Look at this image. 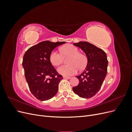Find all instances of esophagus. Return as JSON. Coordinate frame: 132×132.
Returning a JSON list of instances; mask_svg holds the SVG:
<instances>
[{
    "instance_id": "34e87169",
    "label": "esophagus",
    "mask_w": 132,
    "mask_h": 132,
    "mask_svg": "<svg viewBox=\"0 0 132 132\" xmlns=\"http://www.w3.org/2000/svg\"><path fill=\"white\" fill-rule=\"evenodd\" d=\"M63 78L64 79H70L71 78V77H66V76H64L63 77Z\"/></svg>"
}]
</instances>
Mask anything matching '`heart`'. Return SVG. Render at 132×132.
<instances>
[{
    "label": "heart",
    "instance_id": "heart-1",
    "mask_svg": "<svg viewBox=\"0 0 132 132\" xmlns=\"http://www.w3.org/2000/svg\"><path fill=\"white\" fill-rule=\"evenodd\" d=\"M61 52L64 55H70L69 65L59 67L58 72L64 76H70L78 72L79 69L84 68L87 63V59L84 55L79 53V50L71 45H67L61 48ZM63 57L58 51L53 50L50 55V61L54 66H59L63 62Z\"/></svg>",
    "mask_w": 132,
    "mask_h": 132
}]
</instances>
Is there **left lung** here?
<instances>
[{
  "mask_svg": "<svg viewBox=\"0 0 132 132\" xmlns=\"http://www.w3.org/2000/svg\"><path fill=\"white\" fill-rule=\"evenodd\" d=\"M73 45L81 48L87 59L85 70L77 77L78 86L73 87L74 93L84 98L93 97L100 89L107 72L106 53L102 50L87 42L80 41Z\"/></svg>",
  "mask_w": 132,
  "mask_h": 132,
  "instance_id": "obj_1",
  "label": "left lung"
}]
</instances>
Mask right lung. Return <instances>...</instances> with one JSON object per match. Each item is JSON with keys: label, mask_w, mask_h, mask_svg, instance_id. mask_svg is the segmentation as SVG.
Here are the masks:
<instances>
[{"label": "right lung", "mask_w": 132, "mask_h": 132, "mask_svg": "<svg viewBox=\"0 0 132 132\" xmlns=\"http://www.w3.org/2000/svg\"><path fill=\"white\" fill-rule=\"evenodd\" d=\"M65 43L43 41L30 47L23 55L22 67L26 81L31 93L39 100H48L57 93L63 77L52 65L50 55L55 47Z\"/></svg>", "instance_id": "1"}]
</instances>
